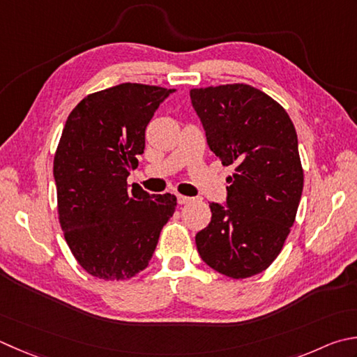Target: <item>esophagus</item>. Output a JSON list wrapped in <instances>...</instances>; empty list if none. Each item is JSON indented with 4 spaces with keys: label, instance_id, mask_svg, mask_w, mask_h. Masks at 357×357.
<instances>
[{
    "label": "esophagus",
    "instance_id": "obj_1",
    "mask_svg": "<svg viewBox=\"0 0 357 357\" xmlns=\"http://www.w3.org/2000/svg\"><path fill=\"white\" fill-rule=\"evenodd\" d=\"M176 198H178V202L179 204H188V202H192L193 201V198H190V197H184V195H176Z\"/></svg>",
    "mask_w": 357,
    "mask_h": 357
}]
</instances>
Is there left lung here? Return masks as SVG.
I'll return each mask as SVG.
<instances>
[{"instance_id": "1", "label": "left lung", "mask_w": 357, "mask_h": 357, "mask_svg": "<svg viewBox=\"0 0 357 357\" xmlns=\"http://www.w3.org/2000/svg\"><path fill=\"white\" fill-rule=\"evenodd\" d=\"M190 99L207 144L227 178V204L195 236L202 261L230 278L271 266L294 225L303 190L297 132L280 103L244 83L193 88Z\"/></svg>"}]
</instances>
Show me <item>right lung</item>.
Returning <instances> with one entry per match:
<instances>
[{
    "instance_id": "1",
    "label": "right lung",
    "mask_w": 357,
    "mask_h": 357,
    "mask_svg": "<svg viewBox=\"0 0 357 357\" xmlns=\"http://www.w3.org/2000/svg\"><path fill=\"white\" fill-rule=\"evenodd\" d=\"M174 89L121 83L71 111L54 156L57 211L75 260L102 280H127L149 266L176 207L170 193L128 188L145 128Z\"/></svg>"
}]
</instances>
